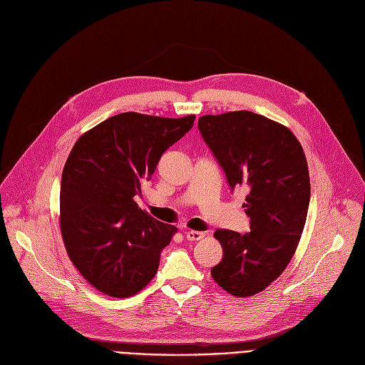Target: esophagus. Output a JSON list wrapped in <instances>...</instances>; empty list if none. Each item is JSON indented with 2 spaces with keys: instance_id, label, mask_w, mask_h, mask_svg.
I'll list each match as a JSON object with an SVG mask.
<instances>
[{
  "instance_id": "34e87169",
  "label": "esophagus",
  "mask_w": 365,
  "mask_h": 365,
  "mask_svg": "<svg viewBox=\"0 0 365 365\" xmlns=\"http://www.w3.org/2000/svg\"><path fill=\"white\" fill-rule=\"evenodd\" d=\"M185 238L188 242H196V240H200V238L204 237V232H199V231H185L184 232Z\"/></svg>"
}]
</instances>
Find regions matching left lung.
<instances>
[{"label":"left lung","mask_w":365,"mask_h":365,"mask_svg":"<svg viewBox=\"0 0 365 365\" xmlns=\"http://www.w3.org/2000/svg\"><path fill=\"white\" fill-rule=\"evenodd\" d=\"M197 128L232 190H249L250 231L215 232L223 258L211 276L232 296H254L285 270L302 235L311 193L304 149L284 125L246 110L202 116Z\"/></svg>","instance_id":"obj_1"}]
</instances>
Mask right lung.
<instances>
[{
	"label": "right lung",
	"mask_w": 365,
	"mask_h": 365,
	"mask_svg": "<svg viewBox=\"0 0 365 365\" xmlns=\"http://www.w3.org/2000/svg\"><path fill=\"white\" fill-rule=\"evenodd\" d=\"M195 118L120 113L73 145L61 175V235L73 266L104 294L133 296L155 276L177 228L150 217L134 197Z\"/></svg>",
	"instance_id": "right-lung-1"
}]
</instances>
